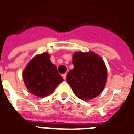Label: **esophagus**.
Wrapping results in <instances>:
<instances>
[{
  "instance_id": "obj_1",
  "label": "esophagus",
  "mask_w": 134,
  "mask_h": 134,
  "mask_svg": "<svg viewBox=\"0 0 134 134\" xmlns=\"http://www.w3.org/2000/svg\"><path fill=\"white\" fill-rule=\"evenodd\" d=\"M62 77H63V78H64V80H66V77H67V74L64 73L62 75Z\"/></svg>"
}]
</instances>
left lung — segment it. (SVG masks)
<instances>
[{
  "instance_id": "1",
  "label": "left lung",
  "mask_w": 134,
  "mask_h": 134,
  "mask_svg": "<svg viewBox=\"0 0 134 134\" xmlns=\"http://www.w3.org/2000/svg\"><path fill=\"white\" fill-rule=\"evenodd\" d=\"M74 68L67 75V81L74 93L83 101L92 99L105 86L107 68L102 59L93 52H76Z\"/></svg>"
}]
</instances>
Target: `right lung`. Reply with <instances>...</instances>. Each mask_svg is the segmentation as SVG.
I'll use <instances>...</instances> for the list:
<instances>
[{"mask_svg":"<svg viewBox=\"0 0 134 134\" xmlns=\"http://www.w3.org/2000/svg\"><path fill=\"white\" fill-rule=\"evenodd\" d=\"M22 76L28 91L38 97L49 95L63 81L47 53L35 57L26 67Z\"/></svg>","mask_w":134,"mask_h":134,"instance_id":"right-lung-1","label":"right lung"}]
</instances>
